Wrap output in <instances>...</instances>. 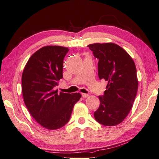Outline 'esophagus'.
<instances>
[{
	"instance_id": "1",
	"label": "esophagus",
	"mask_w": 159,
	"mask_h": 159,
	"mask_svg": "<svg viewBox=\"0 0 159 159\" xmlns=\"http://www.w3.org/2000/svg\"><path fill=\"white\" fill-rule=\"evenodd\" d=\"M82 97L84 98H87L89 97V95L87 93H82Z\"/></svg>"
}]
</instances>
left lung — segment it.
I'll list each match as a JSON object with an SVG mask.
<instances>
[{
  "mask_svg": "<svg viewBox=\"0 0 159 159\" xmlns=\"http://www.w3.org/2000/svg\"><path fill=\"white\" fill-rule=\"evenodd\" d=\"M99 59V79L108 81L100 105L94 112L98 123L105 126L121 123L131 111L138 89L137 70L132 57L121 46L112 42L88 45Z\"/></svg>",
  "mask_w": 159,
  "mask_h": 159,
  "instance_id": "8db88e82",
  "label": "left lung"
}]
</instances>
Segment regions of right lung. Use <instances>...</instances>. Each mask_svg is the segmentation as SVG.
Returning <instances> with one entry per match:
<instances>
[{
  "label": "right lung",
  "mask_w": 159,
  "mask_h": 159,
  "mask_svg": "<svg viewBox=\"0 0 159 159\" xmlns=\"http://www.w3.org/2000/svg\"><path fill=\"white\" fill-rule=\"evenodd\" d=\"M68 48L46 46L30 56L22 75L26 106L38 123L47 129H58L69 121L74 105L81 95L55 89L63 78V61Z\"/></svg>",
  "instance_id": "right-lung-1"
}]
</instances>
